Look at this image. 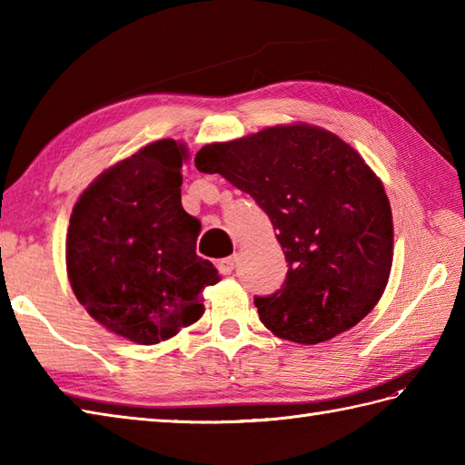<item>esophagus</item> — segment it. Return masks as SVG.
I'll use <instances>...</instances> for the list:
<instances>
[{"label":"esophagus","mask_w":465,"mask_h":465,"mask_svg":"<svg viewBox=\"0 0 465 465\" xmlns=\"http://www.w3.org/2000/svg\"><path fill=\"white\" fill-rule=\"evenodd\" d=\"M235 263H238V255H232V258L222 260L220 265H217V268H220V272H222L223 275H230V273L233 272V268H235Z\"/></svg>","instance_id":"obj_1"}]
</instances>
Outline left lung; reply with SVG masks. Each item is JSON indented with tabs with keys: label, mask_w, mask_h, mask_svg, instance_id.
Returning a JSON list of instances; mask_svg holds the SVG:
<instances>
[{
	"label": "left lung",
	"mask_w": 465,
	"mask_h": 465,
	"mask_svg": "<svg viewBox=\"0 0 465 465\" xmlns=\"http://www.w3.org/2000/svg\"><path fill=\"white\" fill-rule=\"evenodd\" d=\"M195 167L250 193L278 230L288 275L278 292L253 298L278 338L328 341L380 302L391 270V207L381 182L338 135L275 125L203 145Z\"/></svg>",
	"instance_id": "1"
}]
</instances>
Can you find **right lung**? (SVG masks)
Segmentation results:
<instances>
[{"label":"right lung","mask_w":465,"mask_h":465,"mask_svg":"<svg viewBox=\"0 0 465 465\" xmlns=\"http://www.w3.org/2000/svg\"><path fill=\"white\" fill-rule=\"evenodd\" d=\"M185 147L160 140L115 163L77 200L67 227V275L104 328L152 345L202 318L220 282L195 253L200 222L182 207Z\"/></svg>","instance_id":"right-lung-1"}]
</instances>
